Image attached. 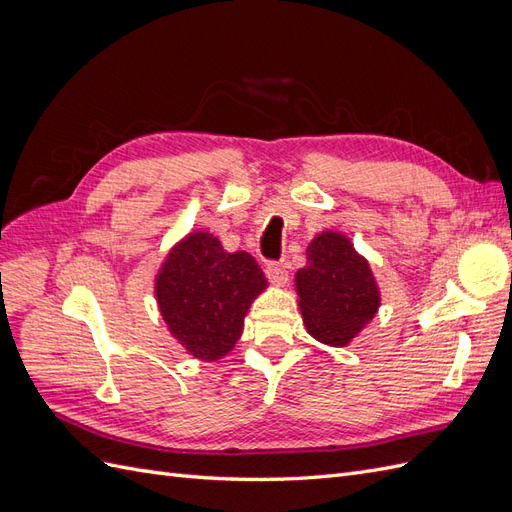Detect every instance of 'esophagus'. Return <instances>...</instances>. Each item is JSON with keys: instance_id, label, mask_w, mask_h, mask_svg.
<instances>
[{"instance_id": "esophagus-1", "label": "esophagus", "mask_w": 512, "mask_h": 512, "mask_svg": "<svg viewBox=\"0 0 512 512\" xmlns=\"http://www.w3.org/2000/svg\"><path fill=\"white\" fill-rule=\"evenodd\" d=\"M265 273L269 277V282L275 286H284L288 280V269H286V262L284 260H271L267 262Z\"/></svg>"}]
</instances>
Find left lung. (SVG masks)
I'll use <instances>...</instances> for the list:
<instances>
[{"instance_id":"8db88e82","label":"left lung","mask_w":512,"mask_h":512,"mask_svg":"<svg viewBox=\"0 0 512 512\" xmlns=\"http://www.w3.org/2000/svg\"><path fill=\"white\" fill-rule=\"evenodd\" d=\"M297 292L309 335L331 346L348 344L380 305L367 260L337 232H322L307 247V267L297 273Z\"/></svg>"}]
</instances>
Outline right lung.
<instances>
[{"label":"right lung","instance_id":"add662e5","mask_svg":"<svg viewBox=\"0 0 512 512\" xmlns=\"http://www.w3.org/2000/svg\"><path fill=\"white\" fill-rule=\"evenodd\" d=\"M265 286L250 254H228L209 232H194L168 254L156 294L177 342L196 359L215 361L237 344L247 307Z\"/></svg>","mask_w":512,"mask_h":512}]
</instances>
